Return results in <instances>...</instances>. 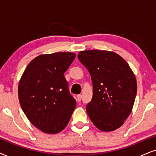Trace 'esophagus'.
I'll use <instances>...</instances> for the list:
<instances>
[{
	"mask_svg": "<svg viewBox=\"0 0 156 156\" xmlns=\"http://www.w3.org/2000/svg\"><path fill=\"white\" fill-rule=\"evenodd\" d=\"M81 98H82V96L80 95V94H78V95L77 96V100H78V101H81Z\"/></svg>",
	"mask_w": 156,
	"mask_h": 156,
	"instance_id": "34e87169",
	"label": "esophagus"
}]
</instances>
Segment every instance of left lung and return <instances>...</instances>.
<instances>
[{
	"mask_svg": "<svg viewBox=\"0 0 156 156\" xmlns=\"http://www.w3.org/2000/svg\"><path fill=\"white\" fill-rule=\"evenodd\" d=\"M78 58L92 80L93 97L86 106L88 117L100 130H115L133 109L137 94L135 75L127 62L115 52L81 51Z\"/></svg>",
	"mask_w": 156,
	"mask_h": 156,
	"instance_id": "obj_1",
	"label": "left lung"
}]
</instances>
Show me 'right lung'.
I'll return each instance as SVG.
<instances>
[{
	"instance_id": "right-lung-1",
	"label": "right lung",
	"mask_w": 156,
	"mask_h": 156,
	"mask_svg": "<svg viewBox=\"0 0 156 156\" xmlns=\"http://www.w3.org/2000/svg\"><path fill=\"white\" fill-rule=\"evenodd\" d=\"M76 58L72 52L41 55L29 62L18 88L23 112L32 125L49 134L60 133L76 106L65 72Z\"/></svg>"
}]
</instances>
